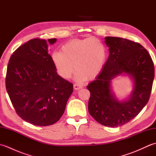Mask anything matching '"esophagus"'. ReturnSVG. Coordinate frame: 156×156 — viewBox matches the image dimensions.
<instances>
[{
    "mask_svg": "<svg viewBox=\"0 0 156 156\" xmlns=\"http://www.w3.org/2000/svg\"><path fill=\"white\" fill-rule=\"evenodd\" d=\"M82 88V86L79 84H74V88L75 90H79V89H80Z\"/></svg>",
    "mask_w": 156,
    "mask_h": 156,
    "instance_id": "obj_1",
    "label": "esophagus"
}]
</instances>
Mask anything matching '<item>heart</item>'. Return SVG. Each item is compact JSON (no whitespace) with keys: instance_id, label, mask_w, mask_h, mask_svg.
Here are the masks:
<instances>
[{"instance_id":"b5f03b06","label":"heart","mask_w":156,"mask_h":156,"mask_svg":"<svg viewBox=\"0 0 156 156\" xmlns=\"http://www.w3.org/2000/svg\"><path fill=\"white\" fill-rule=\"evenodd\" d=\"M107 56V48L103 42L96 37H87L66 43L60 52L53 53L51 59L62 78H70L75 68L76 80L83 82L100 74Z\"/></svg>"}]
</instances>
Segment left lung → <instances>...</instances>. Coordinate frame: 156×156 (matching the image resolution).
Returning a JSON list of instances; mask_svg holds the SVG:
<instances>
[{"label":"left lung","mask_w":156,"mask_h":156,"mask_svg":"<svg viewBox=\"0 0 156 156\" xmlns=\"http://www.w3.org/2000/svg\"><path fill=\"white\" fill-rule=\"evenodd\" d=\"M105 39L109 56L100 74L87 87L90 92L88 112L98 123L117 127L135 118L147 103L154 65L147 49L139 43L121 37ZM122 73L134 79V89L129 100L119 102L112 94L110 81Z\"/></svg>","instance_id":"left-lung-1"}]
</instances>
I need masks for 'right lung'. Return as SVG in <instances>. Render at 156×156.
<instances>
[{
    "label": "right lung",
    "mask_w": 156,
    "mask_h": 156,
    "mask_svg": "<svg viewBox=\"0 0 156 156\" xmlns=\"http://www.w3.org/2000/svg\"><path fill=\"white\" fill-rule=\"evenodd\" d=\"M56 39H49L53 44ZM6 88L20 117L37 126L55 123L64 114L73 84L59 76L48 54V42L32 39L10 58Z\"/></svg>",
    "instance_id": "1"
}]
</instances>
